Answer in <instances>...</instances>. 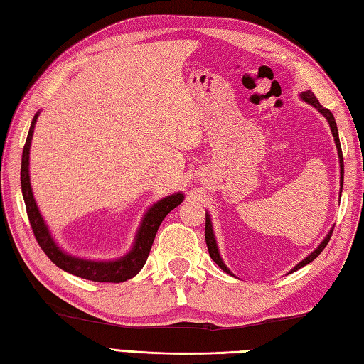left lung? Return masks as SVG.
<instances>
[{
    "instance_id": "8db88e82",
    "label": "left lung",
    "mask_w": 364,
    "mask_h": 364,
    "mask_svg": "<svg viewBox=\"0 0 364 364\" xmlns=\"http://www.w3.org/2000/svg\"><path fill=\"white\" fill-rule=\"evenodd\" d=\"M300 97H301V100H304L305 102L311 104V106L315 107V109H318L319 112H321V114L326 117V120H328V123H329L331 132H332V136H334V141H336V147H337V154H338V164H341V193H342V184H343V156H342L341 141H338V133H337V125H336L334 115H332V112H331L329 109H326V107L321 106V104H319V101L316 100V96L313 95L311 91H304V93L300 95ZM332 231H334V228H332L328 236H326V237L323 239V242L318 245V249L313 250L311 254L305 258V260H301V262L297 264V267H295V268L291 271V273H294V271L300 269L301 267H305V264H308V263H311L319 254H321L326 245H328V242H329V239H331V236H332ZM205 242H207V249H208V254H210V257H212V260H213L215 263H217L218 267L225 271V273L232 276V273H231L230 269H228V267L223 263V260H221V257H220V252H218V247H217V241H215L213 230H212L210 215H208V213H205Z\"/></svg>"
}]
</instances>
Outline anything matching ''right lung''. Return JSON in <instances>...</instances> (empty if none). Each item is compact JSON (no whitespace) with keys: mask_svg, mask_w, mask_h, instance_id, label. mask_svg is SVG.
Segmentation results:
<instances>
[{"mask_svg":"<svg viewBox=\"0 0 364 364\" xmlns=\"http://www.w3.org/2000/svg\"><path fill=\"white\" fill-rule=\"evenodd\" d=\"M36 119H38V114L33 117L32 125H30V132L27 134V141L22 152V167H21L22 196H23V200H26L28 221L33 230L36 242L40 244L43 252H45L49 260L56 264V267L67 271V273L78 276V278L96 281V282H123L127 279H132L133 276H136L141 271V268L144 267L160 223H162L164 218L167 217L175 207L181 204L184 196L181 193H176V194L164 197L162 200L156 202V204L147 210L143 221H141V226L138 230L136 239H134L132 250L128 252L125 257L119 258V260L95 262V260H83V258L65 254V252L60 250L56 245V242H54L51 232H49L45 220H43L41 213L38 210V207H36L32 186H30L28 159H30V144H32Z\"/></svg>","mask_w":364,"mask_h":364,"instance_id":"add662e5","label":"right lung"}]
</instances>
